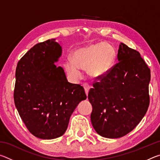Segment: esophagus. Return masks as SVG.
<instances>
[{"label":"esophagus","mask_w":160,"mask_h":160,"mask_svg":"<svg viewBox=\"0 0 160 160\" xmlns=\"http://www.w3.org/2000/svg\"><path fill=\"white\" fill-rule=\"evenodd\" d=\"M83 87H84V89H85L86 95L88 96V92H89V90H90V86L89 85L88 83H85V84H84V85H83Z\"/></svg>","instance_id":"34e87169"}]
</instances>
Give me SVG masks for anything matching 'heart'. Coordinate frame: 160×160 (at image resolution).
<instances>
[{
	"mask_svg": "<svg viewBox=\"0 0 160 160\" xmlns=\"http://www.w3.org/2000/svg\"><path fill=\"white\" fill-rule=\"evenodd\" d=\"M116 61V51L106 43H96L78 48L72 53V61H66L64 67L73 79L80 76L79 69L87 70L92 78H101L113 68Z\"/></svg>",
	"mask_w": 160,
	"mask_h": 160,
	"instance_id": "b5f03b06",
	"label": "heart"
}]
</instances>
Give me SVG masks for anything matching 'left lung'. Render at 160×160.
<instances>
[{
    "label": "left lung",
    "mask_w": 160,
    "mask_h": 160,
    "mask_svg": "<svg viewBox=\"0 0 160 160\" xmlns=\"http://www.w3.org/2000/svg\"><path fill=\"white\" fill-rule=\"evenodd\" d=\"M118 62L97 78L88 93L94 130L107 138H118L132 131L150 104V70L136 50L121 43Z\"/></svg>",
    "instance_id": "1"
}]
</instances>
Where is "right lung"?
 <instances>
[{
  "mask_svg": "<svg viewBox=\"0 0 160 160\" xmlns=\"http://www.w3.org/2000/svg\"><path fill=\"white\" fill-rule=\"evenodd\" d=\"M61 53L60 44L48 39L31 48L16 68L15 107L29 131L44 140L63 135L75 109L87 99L83 87L68 82L54 64Z\"/></svg>",
  "mask_w": 160,
  "mask_h": 160,
  "instance_id": "add662e5",
  "label": "right lung"
}]
</instances>
